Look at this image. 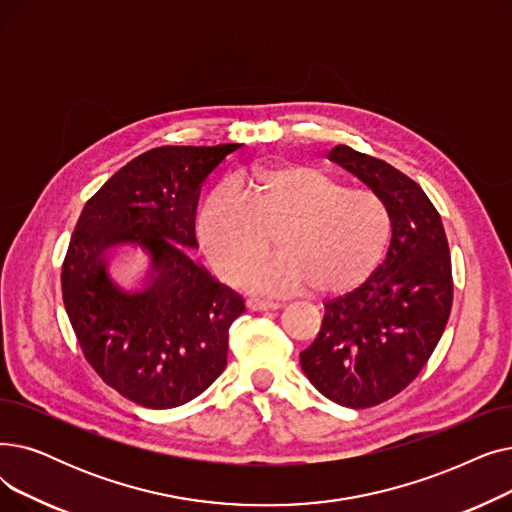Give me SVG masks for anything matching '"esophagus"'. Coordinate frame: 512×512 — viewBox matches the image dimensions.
I'll use <instances>...</instances> for the list:
<instances>
[{
  "mask_svg": "<svg viewBox=\"0 0 512 512\" xmlns=\"http://www.w3.org/2000/svg\"><path fill=\"white\" fill-rule=\"evenodd\" d=\"M246 306H248L250 310H254V312H262V310H277V308H281V304H279V302L258 300V298H250V300L246 302Z\"/></svg>",
  "mask_w": 512,
  "mask_h": 512,
  "instance_id": "34e87169",
  "label": "esophagus"
}]
</instances>
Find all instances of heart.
I'll return each instance as SVG.
<instances>
[{
	"instance_id": "obj_1",
	"label": "heart",
	"mask_w": 512,
	"mask_h": 512,
	"mask_svg": "<svg viewBox=\"0 0 512 512\" xmlns=\"http://www.w3.org/2000/svg\"><path fill=\"white\" fill-rule=\"evenodd\" d=\"M193 233L212 269L239 279L266 252L279 256L243 283L269 294L310 289L337 296L367 279L381 262L392 218L373 189L346 187L319 168L291 162L252 164L216 187L193 216Z\"/></svg>"
}]
</instances>
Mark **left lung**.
Here are the masks:
<instances>
[{
    "instance_id": "obj_1",
    "label": "left lung",
    "mask_w": 512,
    "mask_h": 512,
    "mask_svg": "<svg viewBox=\"0 0 512 512\" xmlns=\"http://www.w3.org/2000/svg\"><path fill=\"white\" fill-rule=\"evenodd\" d=\"M329 160L383 198L392 243L367 281L325 304L300 362L325 398L371 408L400 394L440 342L452 308L450 250L440 212L398 168L348 145H335Z\"/></svg>"
}]
</instances>
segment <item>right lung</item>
Wrapping results in <instances>:
<instances>
[{
	"instance_id": "add662e5",
	"label": "right lung",
	"mask_w": 512,
	"mask_h": 512,
	"mask_svg": "<svg viewBox=\"0 0 512 512\" xmlns=\"http://www.w3.org/2000/svg\"><path fill=\"white\" fill-rule=\"evenodd\" d=\"M239 143L164 145L131 160L85 204L62 264V300L79 346L112 389L145 408L181 406L227 367L229 327L243 298L185 250L204 179ZM151 254L149 285L120 290L108 249Z\"/></svg>"
}]
</instances>
